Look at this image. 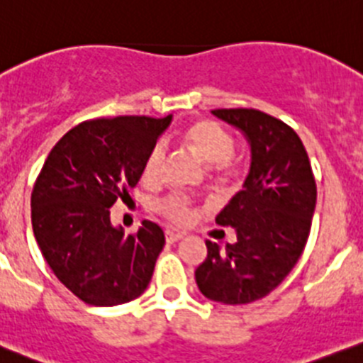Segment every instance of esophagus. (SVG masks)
Instances as JSON below:
<instances>
[{"mask_svg": "<svg viewBox=\"0 0 363 363\" xmlns=\"http://www.w3.org/2000/svg\"><path fill=\"white\" fill-rule=\"evenodd\" d=\"M184 231H174V230H165V240H167L169 244L172 242H178L179 239H184Z\"/></svg>", "mask_w": 363, "mask_h": 363, "instance_id": "obj_1", "label": "esophagus"}]
</instances>
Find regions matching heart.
<instances>
[{"instance_id": "heart-1", "label": "heart", "mask_w": 363, "mask_h": 363, "mask_svg": "<svg viewBox=\"0 0 363 363\" xmlns=\"http://www.w3.org/2000/svg\"><path fill=\"white\" fill-rule=\"evenodd\" d=\"M182 140L196 157L212 165V171L217 178H231V176H235L239 172V158L233 155L235 140H233V135L228 132L226 128L220 126L217 121H196L182 133ZM165 157H167L165 144L158 140L150 150L146 160H144V179L155 182V179L160 178L162 171H164ZM157 210L165 219L176 224L189 223L192 219V213H194L191 201L185 196L179 194L167 196L162 201H158Z\"/></svg>"}]
</instances>
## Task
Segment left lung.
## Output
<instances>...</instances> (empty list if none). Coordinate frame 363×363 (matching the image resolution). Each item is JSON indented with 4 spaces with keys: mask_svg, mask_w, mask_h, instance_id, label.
I'll return each instance as SVG.
<instances>
[{
    "mask_svg": "<svg viewBox=\"0 0 363 363\" xmlns=\"http://www.w3.org/2000/svg\"><path fill=\"white\" fill-rule=\"evenodd\" d=\"M212 113L247 137L251 169L242 191L216 217L237 231V242L219 247L206 240L196 283L212 301L246 305L274 291L301 257L315 210V178L301 139L283 121L255 108Z\"/></svg>",
    "mask_w": 363,
    "mask_h": 363,
    "instance_id": "obj_1",
    "label": "left lung"
}]
</instances>
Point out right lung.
<instances>
[{
    "label": "right lung",
    "instance_id": "obj_1",
    "mask_svg": "<svg viewBox=\"0 0 363 363\" xmlns=\"http://www.w3.org/2000/svg\"><path fill=\"white\" fill-rule=\"evenodd\" d=\"M169 123L171 116L84 121L55 144L37 176L33 235L53 274L87 305H123L150 285L164 230L144 220L124 235L110 223V206L130 196Z\"/></svg>",
    "mask_w": 363,
    "mask_h": 363
}]
</instances>
